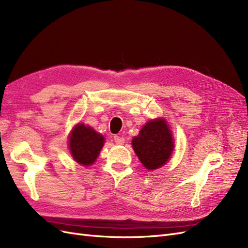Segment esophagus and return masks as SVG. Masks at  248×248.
<instances>
[{
	"instance_id": "1",
	"label": "esophagus",
	"mask_w": 248,
	"mask_h": 248,
	"mask_svg": "<svg viewBox=\"0 0 248 248\" xmlns=\"http://www.w3.org/2000/svg\"><path fill=\"white\" fill-rule=\"evenodd\" d=\"M114 140H115V142H116L117 145H123L124 142H125L124 138L121 137V136H115V137H114Z\"/></svg>"
}]
</instances>
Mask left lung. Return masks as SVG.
<instances>
[{
  "instance_id": "8db88e82",
  "label": "left lung",
  "mask_w": 248,
  "mask_h": 248,
  "mask_svg": "<svg viewBox=\"0 0 248 248\" xmlns=\"http://www.w3.org/2000/svg\"><path fill=\"white\" fill-rule=\"evenodd\" d=\"M131 144L142 166L150 170L164 166L174 150V140L164 119L147 122Z\"/></svg>"
}]
</instances>
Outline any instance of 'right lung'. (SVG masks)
<instances>
[{"label": "right lung", "mask_w": 248, "mask_h": 248, "mask_svg": "<svg viewBox=\"0 0 248 248\" xmlns=\"http://www.w3.org/2000/svg\"><path fill=\"white\" fill-rule=\"evenodd\" d=\"M69 149L73 159L81 166H91L104 145V138L92 127L78 124L69 137Z\"/></svg>", "instance_id": "right-lung-1"}]
</instances>
